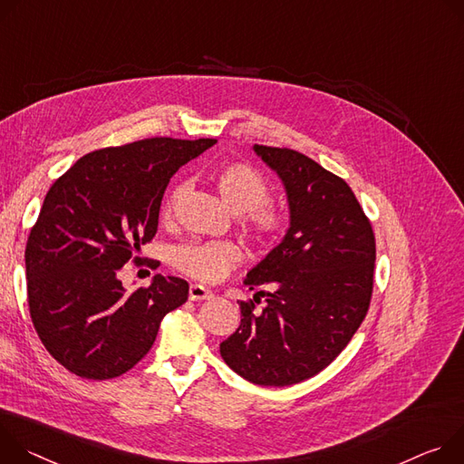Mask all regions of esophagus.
<instances>
[{"instance_id": "obj_1", "label": "esophagus", "mask_w": 464, "mask_h": 464, "mask_svg": "<svg viewBox=\"0 0 464 464\" xmlns=\"http://www.w3.org/2000/svg\"><path fill=\"white\" fill-rule=\"evenodd\" d=\"M212 296H214V293L210 289H206L198 284L189 285V300H210Z\"/></svg>"}]
</instances>
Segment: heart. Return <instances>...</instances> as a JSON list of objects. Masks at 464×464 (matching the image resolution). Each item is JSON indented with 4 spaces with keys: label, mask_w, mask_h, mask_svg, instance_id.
Returning a JSON list of instances; mask_svg holds the SVG:
<instances>
[{
    "label": "heart",
    "mask_w": 464,
    "mask_h": 464,
    "mask_svg": "<svg viewBox=\"0 0 464 464\" xmlns=\"http://www.w3.org/2000/svg\"><path fill=\"white\" fill-rule=\"evenodd\" d=\"M208 179L256 243L273 245L284 239L291 219L284 208L271 200L273 188L258 169L246 162H223L210 171ZM179 195L180 186L168 193L162 204L164 221L173 219ZM239 260L241 250L232 241H189L171 254V264L180 273L200 282L223 278Z\"/></svg>",
    "instance_id": "b5f03b06"
}]
</instances>
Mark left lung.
Returning a JSON list of instances; mask_svg holds the SVG:
<instances>
[{
	"label": "left lung",
	"mask_w": 464,
	"mask_h": 464,
	"mask_svg": "<svg viewBox=\"0 0 464 464\" xmlns=\"http://www.w3.org/2000/svg\"><path fill=\"white\" fill-rule=\"evenodd\" d=\"M254 150L285 186L291 227L246 275L245 284L258 293L239 300L241 324L221 343V355L250 383L285 387L324 371L362 326L374 287L376 237L341 177L287 147ZM260 295L268 304L256 313Z\"/></svg>",
	"instance_id": "1"
}]
</instances>
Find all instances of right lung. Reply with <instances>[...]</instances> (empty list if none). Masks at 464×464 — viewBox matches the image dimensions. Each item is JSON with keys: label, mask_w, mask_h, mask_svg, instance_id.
Masks as SVG:
<instances>
[{"label": "right lung", "mask_w": 464, "mask_h": 464, "mask_svg": "<svg viewBox=\"0 0 464 464\" xmlns=\"http://www.w3.org/2000/svg\"><path fill=\"white\" fill-rule=\"evenodd\" d=\"M216 141L164 136L105 147L49 188L25 246L27 302L42 344L70 372L125 374L188 300L182 278L157 275L127 293L118 273L157 234L169 179Z\"/></svg>", "instance_id": "obj_1"}]
</instances>
